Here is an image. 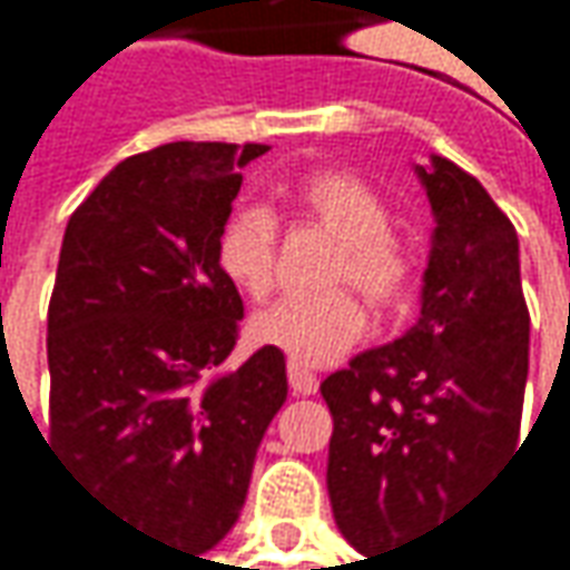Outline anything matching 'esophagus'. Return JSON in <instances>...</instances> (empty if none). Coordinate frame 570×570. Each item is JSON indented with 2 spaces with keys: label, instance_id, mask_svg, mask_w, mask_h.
I'll use <instances>...</instances> for the list:
<instances>
[{
  "label": "esophagus",
  "instance_id": "34e87169",
  "mask_svg": "<svg viewBox=\"0 0 570 570\" xmlns=\"http://www.w3.org/2000/svg\"><path fill=\"white\" fill-rule=\"evenodd\" d=\"M286 379H289L293 394H303V397H308V394H315V391H318V379H315L308 368H303V365H296V363L286 365Z\"/></svg>",
  "mask_w": 570,
  "mask_h": 570
}]
</instances>
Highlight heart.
<instances>
[{
    "label": "heart",
    "instance_id": "b5f03b06",
    "mask_svg": "<svg viewBox=\"0 0 570 570\" xmlns=\"http://www.w3.org/2000/svg\"><path fill=\"white\" fill-rule=\"evenodd\" d=\"M289 205L337 243L331 284H353L375 308L403 303L413 255L391 233V207L375 188L344 169H318L289 188ZM217 271L248 299H265L277 271V224L265 207L248 205L226 217L217 236ZM365 334V312L350 293L284 299L252 318V337L281 350L289 363L322 368L341 360Z\"/></svg>",
    "mask_w": 570,
    "mask_h": 570
}]
</instances>
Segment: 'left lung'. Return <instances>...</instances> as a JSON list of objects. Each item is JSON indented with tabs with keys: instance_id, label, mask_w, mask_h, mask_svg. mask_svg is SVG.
I'll use <instances>...</instances> for the list:
<instances>
[{
	"instance_id": "1",
	"label": "left lung",
	"mask_w": 570,
	"mask_h": 570,
	"mask_svg": "<svg viewBox=\"0 0 570 570\" xmlns=\"http://www.w3.org/2000/svg\"><path fill=\"white\" fill-rule=\"evenodd\" d=\"M413 169L435 217L420 318L322 382L327 495L363 556L420 540L476 495L518 448L530 368L514 224L448 157Z\"/></svg>"
}]
</instances>
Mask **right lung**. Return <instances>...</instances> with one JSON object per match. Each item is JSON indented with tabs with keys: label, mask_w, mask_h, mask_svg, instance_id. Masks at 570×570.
Returning a JSON list of instances; mask_svg holds the SVG:
<instances>
[{
	"label": "right lung",
	"mask_w": 570,
	"mask_h": 570,
	"mask_svg": "<svg viewBox=\"0 0 570 570\" xmlns=\"http://www.w3.org/2000/svg\"><path fill=\"white\" fill-rule=\"evenodd\" d=\"M265 145L173 141L126 157L69 217L50 299V444L145 537L202 556L233 530L286 360L239 341L217 236ZM47 442V439H43Z\"/></svg>",
	"instance_id": "add662e5"
}]
</instances>
